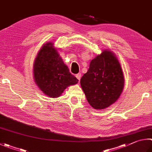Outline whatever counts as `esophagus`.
<instances>
[{
	"label": "esophagus",
	"instance_id": "1",
	"mask_svg": "<svg viewBox=\"0 0 152 152\" xmlns=\"http://www.w3.org/2000/svg\"><path fill=\"white\" fill-rule=\"evenodd\" d=\"M75 76H76L77 79L78 80H79H79H80V79H81V73H78V74H77Z\"/></svg>",
	"mask_w": 152,
	"mask_h": 152
}]
</instances>
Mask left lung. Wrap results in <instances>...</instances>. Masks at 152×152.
Returning a JSON list of instances; mask_svg holds the SVG:
<instances>
[{
  "instance_id": "left-lung-1",
  "label": "left lung",
  "mask_w": 152,
  "mask_h": 152,
  "mask_svg": "<svg viewBox=\"0 0 152 152\" xmlns=\"http://www.w3.org/2000/svg\"><path fill=\"white\" fill-rule=\"evenodd\" d=\"M80 83L90 105L103 110L115 103L124 87L121 65L112 51L103 50L91 60Z\"/></svg>"
}]
</instances>
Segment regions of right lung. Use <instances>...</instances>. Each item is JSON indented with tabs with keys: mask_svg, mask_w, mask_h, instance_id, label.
Segmentation results:
<instances>
[{
	"mask_svg": "<svg viewBox=\"0 0 152 152\" xmlns=\"http://www.w3.org/2000/svg\"><path fill=\"white\" fill-rule=\"evenodd\" d=\"M37 86L50 97H58L66 87L77 84L78 79L69 72L52 42L42 45L33 65Z\"/></svg>",
	"mask_w": 152,
	"mask_h": 152,
	"instance_id": "right-lung-1",
	"label": "right lung"
}]
</instances>
